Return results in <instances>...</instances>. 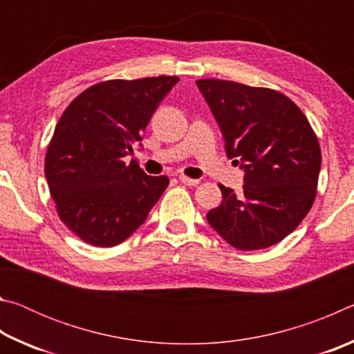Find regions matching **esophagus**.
Here are the masks:
<instances>
[{
  "label": "esophagus",
  "instance_id": "esophagus-1",
  "mask_svg": "<svg viewBox=\"0 0 354 354\" xmlns=\"http://www.w3.org/2000/svg\"><path fill=\"white\" fill-rule=\"evenodd\" d=\"M179 181H181L183 184H187V185H196V184H200L198 179L189 178V176H185V175H179Z\"/></svg>",
  "mask_w": 354,
  "mask_h": 354
}]
</instances>
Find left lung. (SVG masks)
I'll return each instance as SVG.
<instances>
[{
    "instance_id": "1",
    "label": "left lung",
    "mask_w": 354,
    "mask_h": 354,
    "mask_svg": "<svg viewBox=\"0 0 354 354\" xmlns=\"http://www.w3.org/2000/svg\"><path fill=\"white\" fill-rule=\"evenodd\" d=\"M225 139L227 158L245 170L241 194L218 185L221 205L206 218L237 250L283 241L314 205L322 151L299 107L281 92L223 80H198ZM239 164V160H234Z\"/></svg>"
}]
</instances>
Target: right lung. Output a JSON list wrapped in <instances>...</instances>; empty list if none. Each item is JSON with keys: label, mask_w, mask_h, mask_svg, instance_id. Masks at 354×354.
Wrapping results in <instances>:
<instances>
[{"label": "right lung", "mask_w": 354, "mask_h": 354, "mask_svg": "<svg viewBox=\"0 0 354 354\" xmlns=\"http://www.w3.org/2000/svg\"><path fill=\"white\" fill-rule=\"evenodd\" d=\"M176 76L111 80L71 101L56 124L45 176L56 211L71 232L95 247H113L133 234L169 185L148 176L127 156Z\"/></svg>", "instance_id": "1"}]
</instances>
